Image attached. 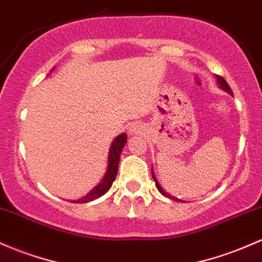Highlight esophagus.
Wrapping results in <instances>:
<instances>
[{"instance_id":"34e87169","label":"esophagus","mask_w":262,"mask_h":262,"mask_svg":"<svg viewBox=\"0 0 262 262\" xmlns=\"http://www.w3.org/2000/svg\"><path fill=\"white\" fill-rule=\"evenodd\" d=\"M129 134H137V133H139V130H140V126L138 125V123H136V124H132L130 126H129Z\"/></svg>"}]
</instances>
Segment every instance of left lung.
<instances>
[{"label": "left lung", "mask_w": 262, "mask_h": 262, "mask_svg": "<svg viewBox=\"0 0 262 262\" xmlns=\"http://www.w3.org/2000/svg\"><path fill=\"white\" fill-rule=\"evenodd\" d=\"M215 78H216V82H217V84H219V87H220L221 89H223V91L228 92L230 96H232L231 88L229 87V84H228V83H226V80L224 79L223 77H220V76H215ZM151 177H153V179H154V182H155V186H157V189H158V190H159L160 192H162L164 196L169 198V199H173V200H175V201H182L180 199H177V198L171 196L170 194H168V192L164 190V189L162 188V185H160L159 182H158L157 177H155V173H154V169H153V168H151Z\"/></svg>", "instance_id": "left-lung-1"}]
</instances>
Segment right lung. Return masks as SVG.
<instances>
[{"instance_id": "add662e5", "label": "right lung", "mask_w": 262, "mask_h": 262, "mask_svg": "<svg viewBox=\"0 0 262 262\" xmlns=\"http://www.w3.org/2000/svg\"><path fill=\"white\" fill-rule=\"evenodd\" d=\"M53 71V70H52ZM126 143V134L122 133L119 136L116 137V139L112 142L111 148H109L108 153V162H107V170H105L104 177L102 178V180L88 192L87 195H84L83 198H80L78 200H73V203L77 204H83V203H89V201H93L98 198L104 195L109 189H111L112 184L116 180L117 173H118V165H119V159L120 154H122L123 148H124Z\"/></svg>"}]
</instances>
